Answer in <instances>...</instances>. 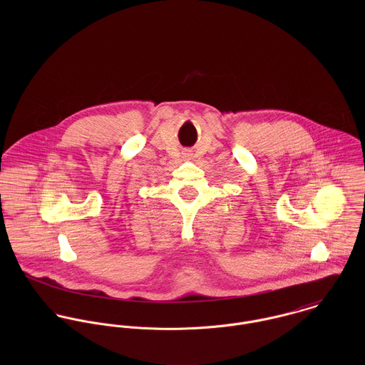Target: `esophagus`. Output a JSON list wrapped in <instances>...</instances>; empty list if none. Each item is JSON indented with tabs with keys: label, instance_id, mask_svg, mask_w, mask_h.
Listing matches in <instances>:
<instances>
[{
	"label": "esophagus",
	"instance_id": "34e87169",
	"mask_svg": "<svg viewBox=\"0 0 365 365\" xmlns=\"http://www.w3.org/2000/svg\"><path fill=\"white\" fill-rule=\"evenodd\" d=\"M184 155H190V153H184Z\"/></svg>",
	"mask_w": 365,
	"mask_h": 365
}]
</instances>
